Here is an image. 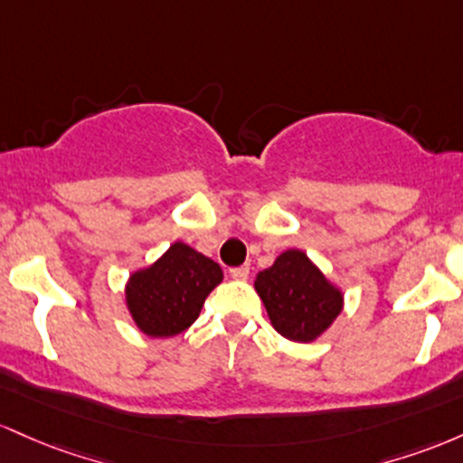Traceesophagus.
<instances>
[{
    "label": "esophagus",
    "instance_id": "34e87169",
    "mask_svg": "<svg viewBox=\"0 0 463 463\" xmlns=\"http://www.w3.org/2000/svg\"><path fill=\"white\" fill-rule=\"evenodd\" d=\"M230 275L233 279H247L249 278V264H242V267L232 269Z\"/></svg>",
    "mask_w": 463,
    "mask_h": 463
}]
</instances>
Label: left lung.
I'll return each mask as SVG.
<instances>
[{
    "label": "left lung",
    "instance_id": "1",
    "mask_svg": "<svg viewBox=\"0 0 463 463\" xmlns=\"http://www.w3.org/2000/svg\"><path fill=\"white\" fill-rule=\"evenodd\" d=\"M256 287L273 328L295 344H310L344 308V293L299 249L279 253L256 275Z\"/></svg>",
    "mask_w": 463,
    "mask_h": 463
}]
</instances>
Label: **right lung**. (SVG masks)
Returning a JSON list of instances; mask_svg holds the SVG:
<instances>
[{"instance_id": "1", "label": "right lung", "mask_w": 463, "mask_h": 463, "mask_svg": "<svg viewBox=\"0 0 463 463\" xmlns=\"http://www.w3.org/2000/svg\"><path fill=\"white\" fill-rule=\"evenodd\" d=\"M222 282V269L185 242H175L157 262L127 282V306L135 326L148 336L188 330L205 298Z\"/></svg>"}]
</instances>
